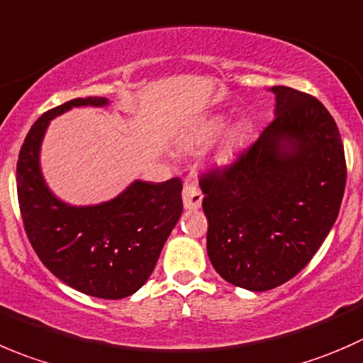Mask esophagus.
<instances>
[{"instance_id":"obj_1","label":"esophagus","mask_w":363,"mask_h":363,"mask_svg":"<svg viewBox=\"0 0 363 363\" xmlns=\"http://www.w3.org/2000/svg\"><path fill=\"white\" fill-rule=\"evenodd\" d=\"M182 197L183 206H185L186 210H197V208L201 206V203H203V194L197 189L196 183L190 180H185V183H183Z\"/></svg>"}]
</instances>
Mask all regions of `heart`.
<instances>
[{"label": "heart", "mask_w": 363, "mask_h": 363, "mask_svg": "<svg viewBox=\"0 0 363 363\" xmlns=\"http://www.w3.org/2000/svg\"><path fill=\"white\" fill-rule=\"evenodd\" d=\"M225 123H228V121H225V118H222V116L211 118L210 121H206V123H204V127L201 128V130L197 132L192 139H189V141L185 143V146L186 148H194V146L203 145V143L210 141L213 135H217L218 132L224 130Z\"/></svg>", "instance_id": "1"}]
</instances>
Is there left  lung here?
I'll return each instance as SVG.
<instances>
[{"instance_id": "left-lung-1", "label": "left lung", "mask_w": 363, "mask_h": 363, "mask_svg": "<svg viewBox=\"0 0 363 363\" xmlns=\"http://www.w3.org/2000/svg\"><path fill=\"white\" fill-rule=\"evenodd\" d=\"M275 118L235 162L201 174L206 250L222 279L250 291L284 284L328 236L346 189V157L315 96L274 86Z\"/></svg>"}]
</instances>
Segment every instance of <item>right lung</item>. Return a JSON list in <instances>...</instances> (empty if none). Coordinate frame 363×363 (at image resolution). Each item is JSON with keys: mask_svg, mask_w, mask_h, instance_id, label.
Instances as JSON below:
<instances>
[{"mask_svg": "<svg viewBox=\"0 0 363 363\" xmlns=\"http://www.w3.org/2000/svg\"><path fill=\"white\" fill-rule=\"evenodd\" d=\"M106 104L104 96L74 99L35 121L17 160V197L28 240L42 263L84 295L120 300L138 291L152 275L182 215V180H138L107 203L70 206L48 189L38 162L52 118L72 107Z\"/></svg>", "mask_w": 363, "mask_h": 363, "instance_id": "right-lung-1", "label": "right lung"}]
</instances>
